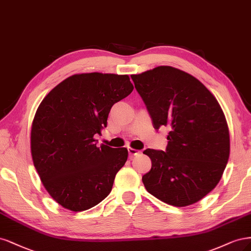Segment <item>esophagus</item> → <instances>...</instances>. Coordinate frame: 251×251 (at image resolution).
<instances>
[{"label": "esophagus", "mask_w": 251, "mask_h": 251, "mask_svg": "<svg viewBox=\"0 0 251 251\" xmlns=\"http://www.w3.org/2000/svg\"><path fill=\"white\" fill-rule=\"evenodd\" d=\"M128 152H129V154H130V155H136V154H139V153H140L139 150L130 148V147H128Z\"/></svg>", "instance_id": "34e87169"}]
</instances>
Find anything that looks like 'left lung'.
I'll list each match as a JSON object with an SVG mask.
<instances>
[{
  "mask_svg": "<svg viewBox=\"0 0 251 251\" xmlns=\"http://www.w3.org/2000/svg\"><path fill=\"white\" fill-rule=\"evenodd\" d=\"M131 79L153 127L170 129L166 151H144L152 163L142 178L145 188L174 206L196 203L215 189L228 161L229 131L221 106L198 79L172 67Z\"/></svg>",
  "mask_w": 251,
  "mask_h": 251,
  "instance_id": "obj_1",
  "label": "left lung"
}]
</instances>
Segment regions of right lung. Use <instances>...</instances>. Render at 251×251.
Masks as SVG:
<instances>
[{"label":"right lung","instance_id":"add662e5","mask_svg":"<svg viewBox=\"0 0 251 251\" xmlns=\"http://www.w3.org/2000/svg\"><path fill=\"white\" fill-rule=\"evenodd\" d=\"M133 91L128 75H73L39 104L31 129V154L44 187L64 208L81 212L108 196L126 148L97 146L110 108Z\"/></svg>","mask_w":251,"mask_h":251}]
</instances>
